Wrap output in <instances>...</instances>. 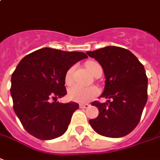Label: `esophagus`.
I'll return each mask as SVG.
<instances>
[{
	"label": "esophagus",
	"instance_id": "esophagus-1",
	"mask_svg": "<svg viewBox=\"0 0 160 160\" xmlns=\"http://www.w3.org/2000/svg\"><path fill=\"white\" fill-rule=\"evenodd\" d=\"M89 107H90L89 104H80V108H88Z\"/></svg>",
	"mask_w": 160,
	"mask_h": 160
}]
</instances>
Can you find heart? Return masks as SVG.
I'll return each mask as SVG.
<instances>
[{
    "label": "heart",
    "mask_w": 160,
    "mask_h": 160,
    "mask_svg": "<svg viewBox=\"0 0 160 160\" xmlns=\"http://www.w3.org/2000/svg\"><path fill=\"white\" fill-rule=\"evenodd\" d=\"M86 67L88 68V72L92 75L95 74L96 71L99 68H101L100 65L96 61H90L87 62ZM75 69V66H72L71 68L68 69V71L65 74V82L68 85H70L73 81V72ZM98 94V89L94 87H89V88H84L79 85H74L68 89V97L70 99L80 102V103H86L92 99Z\"/></svg>",
    "instance_id": "b5f03b06"
}]
</instances>
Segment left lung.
I'll use <instances>...</instances> for the list:
<instances>
[{
  "mask_svg": "<svg viewBox=\"0 0 160 160\" xmlns=\"http://www.w3.org/2000/svg\"><path fill=\"white\" fill-rule=\"evenodd\" d=\"M101 65L106 78L101 94L105 103L93 101L99 116L89 124L97 133L124 137L137 127L147 101V77L137 57L129 50L108 46L87 52Z\"/></svg>",
  "mask_w": 160,
  "mask_h": 160,
  "instance_id": "8db88e82",
  "label": "left lung"
}]
</instances>
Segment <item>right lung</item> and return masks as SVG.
<instances>
[{"label": "right lung", "mask_w": 160, "mask_h": 160, "mask_svg": "<svg viewBox=\"0 0 160 160\" xmlns=\"http://www.w3.org/2000/svg\"><path fill=\"white\" fill-rule=\"evenodd\" d=\"M88 58L82 52H66L44 48L25 56L11 77L14 111L22 126L33 137L49 140L68 130L75 102L59 103L67 94L65 74L76 62ZM55 100L53 102L51 100Z\"/></svg>", "instance_id": "right-lung-1"}]
</instances>
